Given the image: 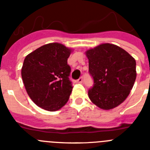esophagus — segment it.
<instances>
[{"instance_id":"34e87169","label":"esophagus","mask_w":150,"mask_h":150,"mask_svg":"<svg viewBox=\"0 0 150 150\" xmlns=\"http://www.w3.org/2000/svg\"><path fill=\"white\" fill-rule=\"evenodd\" d=\"M83 77H80V78H79V79H77V83H83Z\"/></svg>"}]
</instances>
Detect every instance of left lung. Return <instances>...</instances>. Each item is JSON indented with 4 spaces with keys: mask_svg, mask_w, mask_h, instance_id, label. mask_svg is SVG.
Returning <instances> with one entry per match:
<instances>
[{
    "mask_svg": "<svg viewBox=\"0 0 150 150\" xmlns=\"http://www.w3.org/2000/svg\"><path fill=\"white\" fill-rule=\"evenodd\" d=\"M94 86L88 98L102 110L113 109L122 103L134 84L136 61L120 46L102 43L86 52Z\"/></svg>",
    "mask_w": 150,
    "mask_h": 150,
    "instance_id": "1",
    "label": "left lung"
}]
</instances>
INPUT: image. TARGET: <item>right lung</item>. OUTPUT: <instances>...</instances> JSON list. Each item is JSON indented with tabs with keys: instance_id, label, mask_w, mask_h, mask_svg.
<instances>
[{
	"instance_id": "add662e5",
	"label": "right lung",
	"mask_w": 150,
	"mask_h": 150,
	"mask_svg": "<svg viewBox=\"0 0 150 150\" xmlns=\"http://www.w3.org/2000/svg\"><path fill=\"white\" fill-rule=\"evenodd\" d=\"M72 49L59 43L43 45L24 60L22 78L28 95L46 110H59L68 101L73 86L67 59Z\"/></svg>"
}]
</instances>
